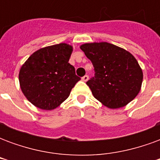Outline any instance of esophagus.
Segmentation results:
<instances>
[{"label":"esophagus","mask_w":160,"mask_h":160,"mask_svg":"<svg viewBox=\"0 0 160 160\" xmlns=\"http://www.w3.org/2000/svg\"><path fill=\"white\" fill-rule=\"evenodd\" d=\"M88 79H89V76H88V75H87V74H86V75H84V76L82 77V80H83V81H85V82H86V81H87V80H88Z\"/></svg>","instance_id":"obj_1"}]
</instances>
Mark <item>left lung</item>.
Instances as JSON below:
<instances>
[{
	"instance_id": "8db88e82",
	"label": "left lung",
	"mask_w": 160,
	"mask_h": 160,
	"mask_svg": "<svg viewBox=\"0 0 160 160\" xmlns=\"http://www.w3.org/2000/svg\"><path fill=\"white\" fill-rule=\"evenodd\" d=\"M80 49L93 65L94 76L87 84L96 99L118 109L137 96L143 73L131 53L106 42L84 43Z\"/></svg>"
}]
</instances>
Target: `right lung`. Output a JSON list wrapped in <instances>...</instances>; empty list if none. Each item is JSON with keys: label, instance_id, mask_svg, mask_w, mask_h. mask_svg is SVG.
I'll use <instances>...</instances> for the list:
<instances>
[{"label": "right lung", "instance_id": "obj_1", "mask_svg": "<svg viewBox=\"0 0 160 160\" xmlns=\"http://www.w3.org/2000/svg\"><path fill=\"white\" fill-rule=\"evenodd\" d=\"M73 47L68 43L48 46L37 50L19 70L21 91L36 107L51 111L68 98L80 80L68 61Z\"/></svg>", "mask_w": 160, "mask_h": 160}]
</instances>
